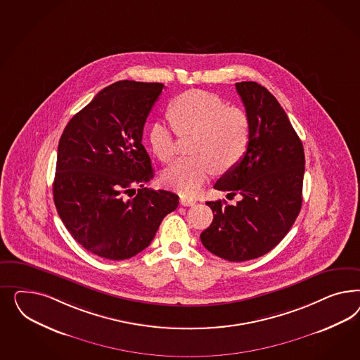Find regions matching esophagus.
<instances>
[{
    "instance_id": "1",
    "label": "esophagus",
    "mask_w": 360,
    "mask_h": 360,
    "mask_svg": "<svg viewBox=\"0 0 360 360\" xmlns=\"http://www.w3.org/2000/svg\"><path fill=\"white\" fill-rule=\"evenodd\" d=\"M181 205L182 206H193V205H195V199L188 198V196H181Z\"/></svg>"
}]
</instances>
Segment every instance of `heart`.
Returning <instances> with one entry per match:
<instances>
[{"label": "heart", "mask_w": 360, "mask_h": 360, "mask_svg": "<svg viewBox=\"0 0 360 360\" xmlns=\"http://www.w3.org/2000/svg\"><path fill=\"white\" fill-rule=\"evenodd\" d=\"M172 124L155 121L149 131L152 152L169 162L176 150V133L195 134L190 157H182L164 172V182L185 195H194L217 169L227 172L239 164L248 149L251 121L243 109L214 94L191 89L170 104Z\"/></svg>", "instance_id": "1"}]
</instances>
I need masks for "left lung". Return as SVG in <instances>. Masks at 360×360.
Listing matches in <instances>:
<instances>
[{
	"label": "left lung",
	"instance_id": "1",
	"mask_svg": "<svg viewBox=\"0 0 360 360\" xmlns=\"http://www.w3.org/2000/svg\"><path fill=\"white\" fill-rule=\"evenodd\" d=\"M235 87L251 121L248 149L215 188L240 195L235 205L207 202L214 220L200 233L205 248L232 262L272 251L295 224L302 205L305 153L277 98L256 82Z\"/></svg>",
	"mask_w": 360,
	"mask_h": 360
}]
</instances>
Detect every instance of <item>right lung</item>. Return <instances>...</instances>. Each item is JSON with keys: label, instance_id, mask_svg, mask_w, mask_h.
I'll return each instance as SVG.
<instances>
[{"label": "right lung", "instance_id": "right-lung-1", "mask_svg": "<svg viewBox=\"0 0 360 360\" xmlns=\"http://www.w3.org/2000/svg\"><path fill=\"white\" fill-rule=\"evenodd\" d=\"M164 84L120 80L68 121L58 145L54 202L65 229L87 251L125 260L143 251L178 207L154 176L142 131Z\"/></svg>", "mask_w": 360, "mask_h": 360}]
</instances>
